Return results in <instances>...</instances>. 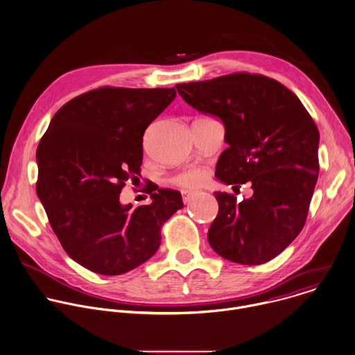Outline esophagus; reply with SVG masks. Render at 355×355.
<instances>
[{
  "label": "esophagus",
  "mask_w": 355,
  "mask_h": 355,
  "mask_svg": "<svg viewBox=\"0 0 355 355\" xmlns=\"http://www.w3.org/2000/svg\"><path fill=\"white\" fill-rule=\"evenodd\" d=\"M193 195H195L193 191H182V199H184V202L188 203V202L193 198Z\"/></svg>",
  "instance_id": "obj_1"
}]
</instances>
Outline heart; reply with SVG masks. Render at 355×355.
<instances>
[{
	"label": "heart",
	"instance_id": "obj_1",
	"mask_svg": "<svg viewBox=\"0 0 355 355\" xmlns=\"http://www.w3.org/2000/svg\"><path fill=\"white\" fill-rule=\"evenodd\" d=\"M202 180H203V174L200 171L192 170V171H187V173L178 175L175 178V182L182 187H196L202 182Z\"/></svg>",
	"mask_w": 355,
	"mask_h": 355
}]
</instances>
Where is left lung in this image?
I'll return each instance as SVG.
<instances>
[{
  "label": "left lung",
  "mask_w": 355,
  "mask_h": 355,
  "mask_svg": "<svg viewBox=\"0 0 355 355\" xmlns=\"http://www.w3.org/2000/svg\"><path fill=\"white\" fill-rule=\"evenodd\" d=\"M175 88L189 106L224 124L228 148L216 164L217 181L253 188L239 203L214 192L218 214L209 228L210 246L238 264L272 260L307 218L320 171L314 120L291 89L260 74L235 73Z\"/></svg>",
  "instance_id": "obj_1"
}]
</instances>
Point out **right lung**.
Wrapping results in <instances>:
<instances>
[{
	"label": "right lung",
	"mask_w": 355,
	"mask_h": 355,
	"mask_svg": "<svg viewBox=\"0 0 355 355\" xmlns=\"http://www.w3.org/2000/svg\"><path fill=\"white\" fill-rule=\"evenodd\" d=\"M174 88L103 87L64 103L41 138L37 196L64 252L101 275H121L159 249L162 225L184 207L159 189L152 203L121 205L124 182L142 164L148 125L174 101Z\"/></svg>",
	"instance_id": "add662e5"
}]
</instances>
